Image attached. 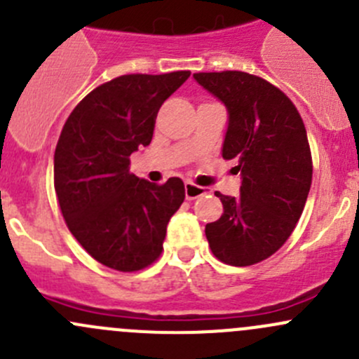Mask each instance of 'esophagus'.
<instances>
[{
	"label": "esophagus",
	"mask_w": 359,
	"mask_h": 359,
	"mask_svg": "<svg viewBox=\"0 0 359 359\" xmlns=\"http://www.w3.org/2000/svg\"><path fill=\"white\" fill-rule=\"evenodd\" d=\"M203 194H206V187L196 186V184H193V182H186V198L187 200H196V198L203 196Z\"/></svg>",
	"instance_id": "34e87169"
}]
</instances>
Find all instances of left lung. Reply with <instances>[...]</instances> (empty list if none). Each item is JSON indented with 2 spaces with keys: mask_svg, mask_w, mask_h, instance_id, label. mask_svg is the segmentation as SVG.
I'll list each match as a JSON object with an SVG mask.
<instances>
[{
  "mask_svg": "<svg viewBox=\"0 0 359 359\" xmlns=\"http://www.w3.org/2000/svg\"><path fill=\"white\" fill-rule=\"evenodd\" d=\"M194 79L229 114L222 158L236 159L238 196L215 193L224 213L206 224L213 255L252 266L283 247L302 215L313 180L306 126L292 100L259 76L241 71L196 72Z\"/></svg>",
  "mask_w": 359,
  "mask_h": 359,
  "instance_id": "left-lung-1",
  "label": "left lung"
}]
</instances>
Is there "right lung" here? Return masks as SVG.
Instances as JSON below:
<instances>
[{"mask_svg":"<svg viewBox=\"0 0 359 359\" xmlns=\"http://www.w3.org/2000/svg\"><path fill=\"white\" fill-rule=\"evenodd\" d=\"M191 76L125 74L97 86L69 114L53 156V182L72 236L111 269L151 266L186 189L130 173V154L151 144L161 104Z\"/></svg>","mask_w":359,"mask_h":359,"instance_id":"obj_1","label":"right lung"}]
</instances>
